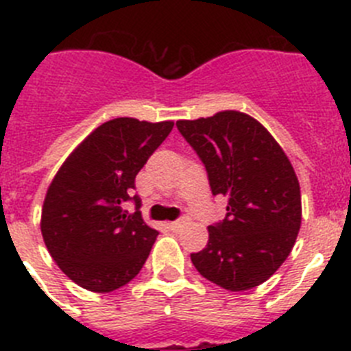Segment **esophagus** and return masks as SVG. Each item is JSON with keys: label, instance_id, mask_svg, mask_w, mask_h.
<instances>
[{"label": "esophagus", "instance_id": "1", "mask_svg": "<svg viewBox=\"0 0 351 351\" xmlns=\"http://www.w3.org/2000/svg\"><path fill=\"white\" fill-rule=\"evenodd\" d=\"M186 221H188V219H186V218L176 219V221H170L169 223V228H170V230H179V228H182V226L186 225Z\"/></svg>", "mask_w": 351, "mask_h": 351}]
</instances>
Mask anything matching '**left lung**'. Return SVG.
Wrapping results in <instances>:
<instances>
[{
  "instance_id": "obj_1",
  "label": "left lung",
  "mask_w": 351,
  "mask_h": 351,
  "mask_svg": "<svg viewBox=\"0 0 351 351\" xmlns=\"http://www.w3.org/2000/svg\"><path fill=\"white\" fill-rule=\"evenodd\" d=\"M206 167L213 195L228 197L225 219L191 253L195 269L230 291L267 281L290 255L300 228V188L290 160L258 121L237 110L178 121Z\"/></svg>"
}]
</instances>
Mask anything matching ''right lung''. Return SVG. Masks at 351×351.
Masks as SVG:
<instances>
[{"label": "right lung", "instance_id": "add662e5", "mask_svg": "<svg viewBox=\"0 0 351 351\" xmlns=\"http://www.w3.org/2000/svg\"><path fill=\"white\" fill-rule=\"evenodd\" d=\"M172 128V121H107L52 179L42 235L54 262L79 287L112 291L141 272L158 232L142 219L135 178ZM125 202H136L135 213L122 209Z\"/></svg>", "mask_w": 351, "mask_h": 351}]
</instances>
